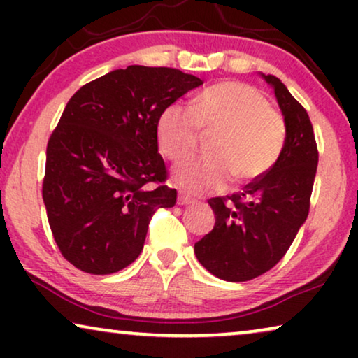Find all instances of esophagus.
Wrapping results in <instances>:
<instances>
[{
  "label": "esophagus",
  "instance_id": "1",
  "mask_svg": "<svg viewBox=\"0 0 358 358\" xmlns=\"http://www.w3.org/2000/svg\"><path fill=\"white\" fill-rule=\"evenodd\" d=\"M194 202H195V200L192 197H189V195L179 194V197H178V203L179 205H190V203H194Z\"/></svg>",
  "mask_w": 358,
  "mask_h": 358
}]
</instances>
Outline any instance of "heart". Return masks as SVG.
<instances>
[{
    "label": "heart",
    "instance_id": "obj_1",
    "mask_svg": "<svg viewBox=\"0 0 358 358\" xmlns=\"http://www.w3.org/2000/svg\"><path fill=\"white\" fill-rule=\"evenodd\" d=\"M200 131L213 134L212 155L184 161L174 180L190 194L222 190L229 180L252 182L271 171L285 145V120L256 87L223 81L200 92L192 107L171 104L161 112L156 140L171 161L187 158L199 145Z\"/></svg>",
    "mask_w": 358,
    "mask_h": 358
}]
</instances>
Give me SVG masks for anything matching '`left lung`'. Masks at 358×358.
Listing matches in <instances>:
<instances>
[{
  "mask_svg": "<svg viewBox=\"0 0 358 358\" xmlns=\"http://www.w3.org/2000/svg\"><path fill=\"white\" fill-rule=\"evenodd\" d=\"M262 78L273 87L285 120L280 158L243 192L208 200L215 227L194 246L199 262L228 282L252 280L285 256L310 212L317 168L315 131L305 107L277 76Z\"/></svg>",
  "mask_w": 358,
  "mask_h": 358,
  "instance_id": "obj_1",
  "label": "left lung"
}]
</instances>
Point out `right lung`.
Returning a JSON list of instances; mask_svg holds the SVG:
<instances>
[{"label":"right lung","mask_w":358,"mask_h":358,"mask_svg":"<svg viewBox=\"0 0 358 358\" xmlns=\"http://www.w3.org/2000/svg\"><path fill=\"white\" fill-rule=\"evenodd\" d=\"M200 85L176 68L130 65L68 101L47 145L42 197L53 239L76 268L106 275L130 266L153 213L174 207L156 125L166 107Z\"/></svg>","instance_id":"obj_1"}]
</instances>
